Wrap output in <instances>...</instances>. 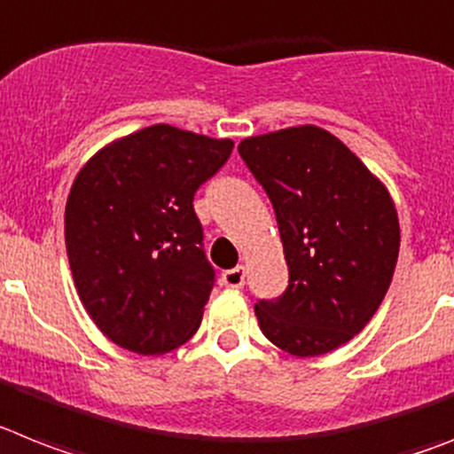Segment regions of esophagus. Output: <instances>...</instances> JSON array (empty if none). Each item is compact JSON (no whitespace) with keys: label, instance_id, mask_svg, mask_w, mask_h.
Returning <instances> with one entry per match:
<instances>
[{"label":"esophagus","instance_id":"obj_1","mask_svg":"<svg viewBox=\"0 0 454 454\" xmlns=\"http://www.w3.org/2000/svg\"><path fill=\"white\" fill-rule=\"evenodd\" d=\"M223 285L231 286V289H241V286L246 285V269H243V266H236V269L224 270Z\"/></svg>","mask_w":454,"mask_h":454}]
</instances>
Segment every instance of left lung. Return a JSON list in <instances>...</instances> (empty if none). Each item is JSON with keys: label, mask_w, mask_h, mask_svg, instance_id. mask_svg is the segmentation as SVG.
Segmentation results:
<instances>
[{"label": "left lung", "mask_w": 454, "mask_h": 454, "mask_svg": "<svg viewBox=\"0 0 454 454\" xmlns=\"http://www.w3.org/2000/svg\"><path fill=\"white\" fill-rule=\"evenodd\" d=\"M239 153L273 204L289 285L257 301L266 338L292 356H321L365 328L400 254L388 190L335 135L317 126L246 137Z\"/></svg>", "instance_id": "left-lung-1"}]
</instances>
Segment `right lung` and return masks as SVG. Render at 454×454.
I'll return each mask as SVG.
<instances>
[{
	"mask_svg": "<svg viewBox=\"0 0 454 454\" xmlns=\"http://www.w3.org/2000/svg\"><path fill=\"white\" fill-rule=\"evenodd\" d=\"M231 139L156 123L103 146L66 201V253L103 335L160 356L197 333L215 270L192 200L231 156Z\"/></svg>",
	"mask_w": 454,
	"mask_h": 454,
	"instance_id": "1",
	"label": "right lung"
}]
</instances>
